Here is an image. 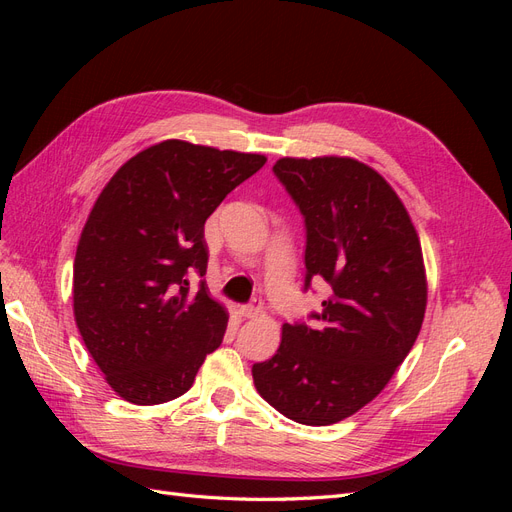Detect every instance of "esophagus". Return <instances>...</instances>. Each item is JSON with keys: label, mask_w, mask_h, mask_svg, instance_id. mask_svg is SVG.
Segmentation results:
<instances>
[{"label": "esophagus", "mask_w": 512, "mask_h": 512, "mask_svg": "<svg viewBox=\"0 0 512 512\" xmlns=\"http://www.w3.org/2000/svg\"><path fill=\"white\" fill-rule=\"evenodd\" d=\"M241 316H245V318H258L260 314H262V301L260 299H254L252 303H247V305H241Z\"/></svg>", "instance_id": "1"}]
</instances>
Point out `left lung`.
Masks as SVG:
<instances>
[{
  "label": "left lung",
  "mask_w": 512,
  "mask_h": 512,
  "mask_svg": "<svg viewBox=\"0 0 512 512\" xmlns=\"http://www.w3.org/2000/svg\"><path fill=\"white\" fill-rule=\"evenodd\" d=\"M275 177L305 220V286L331 297L314 322L284 324L254 363L256 391L301 425H331L369 404L404 363L425 318L427 280L410 215L374 168L352 158H282Z\"/></svg>",
  "instance_id": "obj_1"
}]
</instances>
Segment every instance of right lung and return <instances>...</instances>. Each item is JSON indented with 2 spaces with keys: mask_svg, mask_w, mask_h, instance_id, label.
Returning a JSON list of instances; mask_svg holds the SVG:
<instances>
[{
  "mask_svg": "<svg viewBox=\"0 0 512 512\" xmlns=\"http://www.w3.org/2000/svg\"><path fill=\"white\" fill-rule=\"evenodd\" d=\"M258 153L164 141L123 164L91 209L74 258V320L111 389L156 406L190 389L222 344L209 297L205 222L265 166Z\"/></svg>",
  "mask_w": 512,
  "mask_h": 512,
  "instance_id": "1",
  "label": "right lung"
}]
</instances>
